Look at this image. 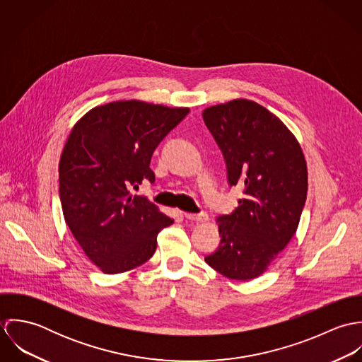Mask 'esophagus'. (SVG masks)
<instances>
[{
	"label": "esophagus",
	"instance_id": "1",
	"mask_svg": "<svg viewBox=\"0 0 362 362\" xmlns=\"http://www.w3.org/2000/svg\"><path fill=\"white\" fill-rule=\"evenodd\" d=\"M184 216H185L187 220L197 221V223H204V221H207V218H209L206 211H201V213H197V214L195 213H185Z\"/></svg>",
	"mask_w": 362,
	"mask_h": 362
}]
</instances>
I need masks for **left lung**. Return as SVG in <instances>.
<instances>
[{"mask_svg": "<svg viewBox=\"0 0 362 362\" xmlns=\"http://www.w3.org/2000/svg\"><path fill=\"white\" fill-rule=\"evenodd\" d=\"M207 129L220 148L238 207L217 217L220 244L207 264L233 280L260 276L297 231L307 201L308 171L288 128L260 104L237 99L207 107Z\"/></svg>", "mask_w": 362, "mask_h": 362, "instance_id": "left-lung-1", "label": "left lung"}]
</instances>
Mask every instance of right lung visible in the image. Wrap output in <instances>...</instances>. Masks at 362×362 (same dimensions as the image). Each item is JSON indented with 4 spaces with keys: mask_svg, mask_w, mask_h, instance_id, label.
Masks as SVG:
<instances>
[{
    "mask_svg": "<svg viewBox=\"0 0 362 362\" xmlns=\"http://www.w3.org/2000/svg\"><path fill=\"white\" fill-rule=\"evenodd\" d=\"M189 112L139 100L92 108L72 128L59 160L64 218L86 257L107 274L153 257L157 234L173 224L145 197L155 182L151 160L164 136Z\"/></svg>",
    "mask_w": 362,
    "mask_h": 362,
    "instance_id": "add662e5",
    "label": "right lung"
}]
</instances>
